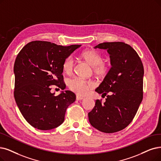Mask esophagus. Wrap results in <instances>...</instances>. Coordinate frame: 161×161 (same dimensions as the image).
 <instances>
[{"mask_svg":"<svg viewBox=\"0 0 161 161\" xmlns=\"http://www.w3.org/2000/svg\"><path fill=\"white\" fill-rule=\"evenodd\" d=\"M76 100L79 101V100H82L84 99V97H82V96H79V95H76Z\"/></svg>","mask_w":161,"mask_h":161,"instance_id":"obj_1","label":"esophagus"}]
</instances>
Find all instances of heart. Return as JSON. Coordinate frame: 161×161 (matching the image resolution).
<instances>
[{
  "instance_id": "1",
  "label": "heart",
  "mask_w": 161,
  "mask_h": 161,
  "mask_svg": "<svg viewBox=\"0 0 161 161\" xmlns=\"http://www.w3.org/2000/svg\"><path fill=\"white\" fill-rule=\"evenodd\" d=\"M82 58L92 67L94 72L98 75H105L108 70V66L103 62L102 56L94 50L85 51L82 53ZM74 67V59L72 56H69L63 63V69L66 73H70ZM93 85L91 81L75 77L68 82L69 88L79 95H85Z\"/></svg>"
}]
</instances>
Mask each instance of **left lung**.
<instances>
[{"mask_svg":"<svg viewBox=\"0 0 161 161\" xmlns=\"http://www.w3.org/2000/svg\"><path fill=\"white\" fill-rule=\"evenodd\" d=\"M94 48L107 50L112 67L95 90L108 94L106 102L96 100L88 119L96 130L115 133L131 123L143 100V65L136 51L124 42H104Z\"/></svg>","mask_w":161,"mask_h":161,"instance_id":"1","label":"left lung"}]
</instances>
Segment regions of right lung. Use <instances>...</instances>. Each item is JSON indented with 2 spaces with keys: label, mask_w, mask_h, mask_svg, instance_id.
I'll list each match as a JSON object with an SVG mask.
<instances>
[{
  "label": "right lung",
  "mask_w": 161,
  "mask_h": 161,
  "mask_svg": "<svg viewBox=\"0 0 161 161\" xmlns=\"http://www.w3.org/2000/svg\"><path fill=\"white\" fill-rule=\"evenodd\" d=\"M81 45L57 46L34 41L22 49L14 66V98L23 117L36 129L50 130L61 125L67 108L76 100L75 93L51 92V85L65 88L63 63Z\"/></svg>",
  "instance_id": "obj_1"
}]
</instances>
